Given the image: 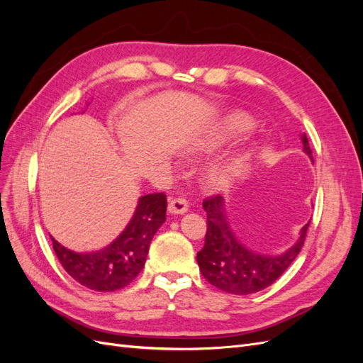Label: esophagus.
<instances>
[{
    "mask_svg": "<svg viewBox=\"0 0 363 363\" xmlns=\"http://www.w3.org/2000/svg\"><path fill=\"white\" fill-rule=\"evenodd\" d=\"M188 208H189V203L184 199H172L168 204V212L171 215H183L188 212Z\"/></svg>",
    "mask_w": 363,
    "mask_h": 363,
    "instance_id": "34e87169",
    "label": "esophagus"
}]
</instances>
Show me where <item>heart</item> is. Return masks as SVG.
<instances>
[{
	"mask_svg": "<svg viewBox=\"0 0 363 363\" xmlns=\"http://www.w3.org/2000/svg\"><path fill=\"white\" fill-rule=\"evenodd\" d=\"M251 128H252V123L247 115L238 113V112L232 113L225 116L221 121V124L218 125V128L213 133L212 142H215V144H223L225 140L248 133ZM242 163H244V159L239 157L228 163L213 164V167L208 168L204 174L206 186L211 189H224L225 186H228L236 177L240 168H242Z\"/></svg>",
	"mask_w": 363,
	"mask_h": 363,
	"instance_id": "obj_1",
	"label": "heart"
}]
</instances>
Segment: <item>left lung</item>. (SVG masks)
Segmentation results:
<instances>
[{
  "label": "left lung",
  "instance_id": "1",
  "mask_svg": "<svg viewBox=\"0 0 363 363\" xmlns=\"http://www.w3.org/2000/svg\"><path fill=\"white\" fill-rule=\"evenodd\" d=\"M301 142L303 151L313 160L306 133L301 135ZM203 208L207 213V232L204 247L196 255V262L208 283L235 295L255 294L276 281L298 256L309 228L307 223L301 228L298 240L281 255H262L247 248L236 238L228 223L221 195L206 200Z\"/></svg>",
  "mask_w": 363,
  "mask_h": 363
}]
</instances>
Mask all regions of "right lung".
Masks as SVG:
<instances>
[{
  "instance_id": "right-lung-1",
  "label": "right lung",
  "mask_w": 363,
  "mask_h": 363,
  "mask_svg": "<svg viewBox=\"0 0 363 363\" xmlns=\"http://www.w3.org/2000/svg\"><path fill=\"white\" fill-rule=\"evenodd\" d=\"M167 219V195L140 196L130 223L111 245L91 252H75L51 236L62 267L83 286L112 292L133 281L145 265L152 236Z\"/></svg>"
}]
</instances>
